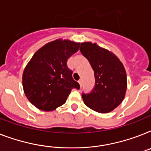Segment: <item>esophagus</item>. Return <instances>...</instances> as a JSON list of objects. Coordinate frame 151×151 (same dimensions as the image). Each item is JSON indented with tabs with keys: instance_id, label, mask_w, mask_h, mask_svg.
<instances>
[{
	"instance_id": "1",
	"label": "esophagus",
	"mask_w": 151,
	"mask_h": 151,
	"mask_svg": "<svg viewBox=\"0 0 151 151\" xmlns=\"http://www.w3.org/2000/svg\"><path fill=\"white\" fill-rule=\"evenodd\" d=\"M78 84H79V86H80V88H82V86H83V81L82 80L78 81Z\"/></svg>"
}]
</instances>
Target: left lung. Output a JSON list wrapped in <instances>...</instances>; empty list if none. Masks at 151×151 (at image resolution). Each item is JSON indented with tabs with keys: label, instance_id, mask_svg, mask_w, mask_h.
Masks as SVG:
<instances>
[{
	"label": "left lung",
	"instance_id": "8db88e82",
	"mask_svg": "<svg viewBox=\"0 0 151 151\" xmlns=\"http://www.w3.org/2000/svg\"><path fill=\"white\" fill-rule=\"evenodd\" d=\"M80 52L94 71L95 86L90 93H83L84 103L100 113L113 111L125 97L127 79L125 68L118 57L96 43H81Z\"/></svg>",
	"mask_w": 151,
	"mask_h": 151
}]
</instances>
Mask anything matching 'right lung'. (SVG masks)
Wrapping results in <instances>:
<instances>
[{"label":"right lung","instance_id":"obj_1","mask_svg":"<svg viewBox=\"0 0 151 151\" xmlns=\"http://www.w3.org/2000/svg\"><path fill=\"white\" fill-rule=\"evenodd\" d=\"M79 46L70 40L56 39L39 48L27 64L22 76L24 92L38 109L52 111L65 103L72 89L80 88L67 66Z\"/></svg>","mask_w":151,"mask_h":151}]
</instances>
